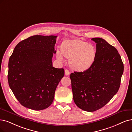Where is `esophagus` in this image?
Masks as SVG:
<instances>
[{"label":"esophagus","instance_id":"obj_1","mask_svg":"<svg viewBox=\"0 0 132 132\" xmlns=\"http://www.w3.org/2000/svg\"><path fill=\"white\" fill-rule=\"evenodd\" d=\"M65 74L66 76H69L70 75V71L68 70H65Z\"/></svg>","mask_w":132,"mask_h":132}]
</instances>
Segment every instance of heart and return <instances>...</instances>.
<instances>
[{"label": "heart", "instance_id": "b5f03b06", "mask_svg": "<svg viewBox=\"0 0 132 132\" xmlns=\"http://www.w3.org/2000/svg\"><path fill=\"white\" fill-rule=\"evenodd\" d=\"M60 52L57 51V59L63 61V56L70 59L71 69L79 72L89 70L95 61L97 52L95 47L88 42L79 38L63 41L60 46Z\"/></svg>", "mask_w": 132, "mask_h": 132}]
</instances>
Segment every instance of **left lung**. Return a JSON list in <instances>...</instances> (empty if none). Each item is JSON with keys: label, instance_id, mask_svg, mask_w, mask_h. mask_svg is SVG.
<instances>
[{"label": "left lung", "instance_id": "left-lung-1", "mask_svg": "<svg viewBox=\"0 0 132 132\" xmlns=\"http://www.w3.org/2000/svg\"><path fill=\"white\" fill-rule=\"evenodd\" d=\"M91 40L96 43L94 65L86 71L70 75L75 103L89 112L102 108L118 92L124 69L121 56L114 46L102 38Z\"/></svg>", "mask_w": 132, "mask_h": 132}]
</instances>
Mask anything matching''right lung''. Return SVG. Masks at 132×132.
<instances>
[{
  "label": "right lung",
  "mask_w": 132,
  "mask_h": 132,
  "mask_svg": "<svg viewBox=\"0 0 132 132\" xmlns=\"http://www.w3.org/2000/svg\"><path fill=\"white\" fill-rule=\"evenodd\" d=\"M56 37H29L17 44L9 58V86L19 103L27 108L41 110L50 106L64 76V69L52 65Z\"/></svg>",
  "instance_id": "right-lung-1"
}]
</instances>
